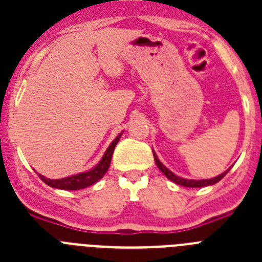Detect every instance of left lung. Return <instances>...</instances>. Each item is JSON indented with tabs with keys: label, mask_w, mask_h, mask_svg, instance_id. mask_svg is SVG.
Listing matches in <instances>:
<instances>
[{
	"label": "left lung",
	"mask_w": 262,
	"mask_h": 262,
	"mask_svg": "<svg viewBox=\"0 0 262 262\" xmlns=\"http://www.w3.org/2000/svg\"><path fill=\"white\" fill-rule=\"evenodd\" d=\"M154 157H155V163H156V165L159 166L160 170H161V172H163L164 174H165L166 177L170 180V181H173L174 184L181 185V186H185V187H203V186H210V185H214V184H216V182L221 181L222 178H223L227 173L230 172V169H231V168H228L226 172H223L222 174L216 176V177H214V178H210V180H187V178H182V177H180V176L174 174L173 172H170V170H169V169L166 168V166L164 165L161 161H160L159 157H157V155L155 154V151H154Z\"/></svg>",
	"instance_id": "8db88e82"
}]
</instances>
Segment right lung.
<instances>
[{"instance_id": "obj_1", "label": "right lung", "mask_w": 262, "mask_h": 262, "mask_svg": "<svg viewBox=\"0 0 262 262\" xmlns=\"http://www.w3.org/2000/svg\"><path fill=\"white\" fill-rule=\"evenodd\" d=\"M122 134L123 133H120L119 135L111 142V144L108 145L107 149H106L105 154H103L102 159L99 160V163L97 164L96 166H93L92 169L86 170V172L77 173V174L59 178V180H51V178H47L38 173L39 178H40L45 184H47L48 186L55 187V189H61V190H80V189H85V187L90 186V185H94L105 176L106 172H107L108 166H110L111 157H113V152H114L115 145L119 142Z\"/></svg>"}]
</instances>
